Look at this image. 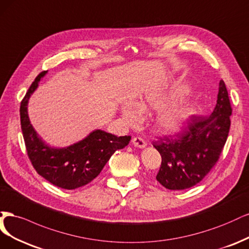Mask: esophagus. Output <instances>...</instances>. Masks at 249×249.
<instances>
[{
  "instance_id": "34e87169",
  "label": "esophagus",
  "mask_w": 249,
  "mask_h": 249,
  "mask_svg": "<svg viewBox=\"0 0 249 249\" xmlns=\"http://www.w3.org/2000/svg\"><path fill=\"white\" fill-rule=\"evenodd\" d=\"M132 143L138 148H145L147 146L146 141L140 138V136H134V138L132 139Z\"/></svg>"
}]
</instances>
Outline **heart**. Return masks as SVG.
Instances as JSON below:
<instances>
[{
  "mask_svg": "<svg viewBox=\"0 0 249 249\" xmlns=\"http://www.w3.org/2000/svg\"><path fill=\"white\" fill-rule=\"evenodd\" d=\"M182 93L173 94H151L139 102H126L122 107V114L128 122L134 123L141 118V109L148 110L150 108H159L170 99L175 98L161 108L157 115L155 125L157 129L165 132H174L179 130L187 119L196 113V107L192 104L179 99Z\"/></svg>",
  "mask_w": 249,
  "mask_h": 249,
  "instance_id": "1",
  "label": "heart"
}]
</instances>
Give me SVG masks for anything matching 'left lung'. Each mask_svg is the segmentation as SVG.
Wrapping results in <instances>:
<instances>
[{"label":"left lung","mask_w":249,"mask_h":249,"mask_svg":"<svg viewBox=\"0 0 249 249\" xmlns=\"http://www.w3.org/2000/svg\"><path fill=\"white\" fill-rule=\"evenodd\" d=\"M231 107L224 82L220 81L217 103L208 117L191 116L181 134L159 138L153 146L161 155L156 180L167 189L196 185L218 161L231 126Z\"/></svg>","instance_id":"8db88e82"}]
</instances>
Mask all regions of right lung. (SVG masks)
Returning <instances> with one entry per match:
<instances>
[{"mask_svg":"<svg viewBox=\"0 0 249 249\" xmlns=\"http://www.w3.org/2000/svg\"><path fill=\"white\" fill-rule=\"evenodd\" d=\"M42 71L32 83L20 103V125L28 156L36 172L45 180L64 189H75L94 180L110 156L129 143L131 136L117 135L95 130L87 138L67 148H51L37 135L30 123L28 101L41 77Z\"/></svg>","mask_w":249,"mask_h":249,"instance_id":"obj_1","label":"right lung"}]
</instances>
